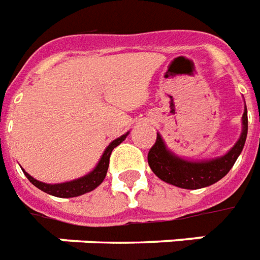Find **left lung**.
I'll return each instance as SVG.
<instances>
[{
  "instance_id": "obj_1",
  "label": "left lung",
  "mask_w": 260,
  "mask_h": 260,
  "mask_svg": "<svg viewBox=\"0 0 260 260\" xmlns=\"http://www.w3.org/2000/svg\"><path fill=\"white\" fill-rule=\"evenodd\" d=\"M247 132L248 115L247 107H245L243 114V134L234 147L220 158L212 159V161H201V162L184 161L172 153H169L161 136L157 134L155 143L151 146L147 154V161H149L151 171L167 183L190 190L207 187V186L216 183L232 169L240 153L243 151L245 139H247Z\"/></svg>"
}]
</instances>
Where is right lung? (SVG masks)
<instances>
[{"mask_svg":"<svg viewBox=\"0 0 260 260\" xmlns=\"http://www.w3.org/2000/svg\"><path fill=\"white\" fill-rule=\"evenodd\" d=\"M128 136V134H125L118 139H115L111 142L110 145L107 146V149L105 150V153L102 155L99 164L96 165V168L92 171L91 174H88L84 178L77 179L73 182H66V183H59V184H47L38 182L34 178H31L27 172H24V175L27 176V179L31 182L36 187H38L42 191H45L48 194H52L55 197H61V199H69V197H77V196H81L88 191H92L96 189L99 184L103 182V179L106 178L107 174V168H109V161H110L111 151L114 147L120 145L121 142Z\"/></svg>","mask_w":260,"mask_h":260,"instance_id":"obj_1","label":"right lung"}]
</instances>
